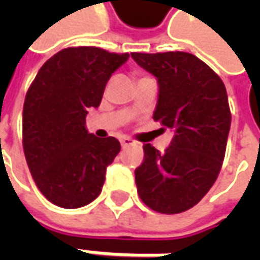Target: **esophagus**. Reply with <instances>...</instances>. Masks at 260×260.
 Segmentation results:
<instances>
[{
	"mask_svg": "<svg viewBox=\"0 0 260 260\" xmlns=\"http://www.w3.org/2000/svg\"><path fill=\"white\" fill-rule=\"evenodd\" d=\"M120 143H121L123 147H128V146L135 145V142H133L130 137H121V139H120Z\"/></svg>",
	"mask_w": 260,
	"mask_h": 260,
	"instance_id": "obj_1",
	"label": "esophagus"
}]
</instances>
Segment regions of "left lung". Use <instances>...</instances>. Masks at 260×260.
<instances>
[{"mask_svg":"<svg viewBox=\"0 0 260 260\" xmlns=\"http://www.w3.org/2000/svg\"><path fill=\"white\" fill-rule=\"evenodd\" d=\"M132 57L156 76L153 120L174 132L165 152L143 146L145 159L135 171L137 192L153 211L184 213L210 191L223 165L232 123L225 86L210 66L186 52H135Z\"/></svg>","mask_w":260,"mask_h":260,"instance_id":"obj_1","label":"left lung"}]
</instances>
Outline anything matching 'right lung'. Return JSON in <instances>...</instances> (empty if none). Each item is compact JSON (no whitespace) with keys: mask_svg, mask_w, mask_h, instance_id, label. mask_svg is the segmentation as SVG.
I'll return each mask as SVG.
<instances>
[{"mask_svg":"<svg viewBox=\"0 0 260 260\" xmlns=\"http://www.w3.org/2000/svg\"><path fill=\"white\" fill-rule=\"evenodd\" d=\"M128 59L95 46L68 47L37 72L23 108V149L31 176L52 204L79 208L100 195L107 166L121 146L85 127L110 76Z\"/></svg>","mask_w":260,"mask_h":260,"instance_id":"1","label":"right lung"}]
</instances>
